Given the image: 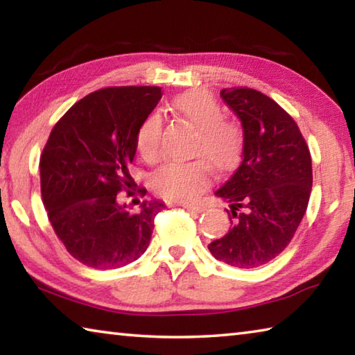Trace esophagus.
Wrapping results in <instances>:
<instances>
[{
  "label": "esophagus",
  "mask_w": 355,
  "mask_h": 355,
  "mask_svg": "<svg viewBox=\"0 0 355 355\" xmlns=\"http://www.w3.org/2000/svg\"><path fill=\"white\" fill-rule=\"evenodd\" d=\"M184 209H188V211H191V213H202L203 209V207H200V205H194V203H183L182 205Z\"/></svg>",
  "instance_id": "34e87169"
}]
</instances>
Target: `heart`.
<instances>
[{"label":"heart","mask_w":355,"mask_h":355,"mask_svg":"<svg viewBox=\"0 0 355 355\" xmlns=\"http://www.w3.org/2000/svg\"><path fill=\"white\" fill-rule=\"evenodd\" d=\"M171 110L197 128L192 155L200 156L189 163H167L153 173L152 189L167 200L196 199L209 180V167L224 173L238 164L244 136L239 125L224 119V110L211 94L191 89L172 100ZM136 150L147 163L159 159L161 119L156 114L141 123L136 133Z\"/></svg>","instance_id":"b5f03b06"}]
</instances>
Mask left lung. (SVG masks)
<instances>
[{
  "label": "left lung",
  "mask_w": 355,
  "mask_h": 355,
  "mask_svg": "<svg viewBox=\"0 0 355 355\" xmlns=\"http://www.w3.org/2000/svg\"><path fill=\"white\" fill-rule=\"evenodd\" d=\"M220 97L243 123V159L214 192L228 202L232 228L208 244L216 260L252 269L274 260L307 211L313 173L307 142L284 107L250 87Z\"/></svg>",
  "instance_id": "1"
}]
</instances>
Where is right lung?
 <instances>
[{"label": "right lung", "instance_id": "obj_1", "mask_svg": "<svg viewBox=\"0 0 355 355\" xmlns=\"http://www.w3.org/2000/svg\"><path fill=\"white\" fill-rule=\"evenodd\" d=\"M158 86L105 87L78 101L53 127L40 155V191L56 236L94 269H116L148 248L155 216L166 208L142 202L130 213L117 194L146 196L128 167L136 133L161 100Z\"/></svg>", "mask_w": 355, "mask_h": 355}]
</instances>
